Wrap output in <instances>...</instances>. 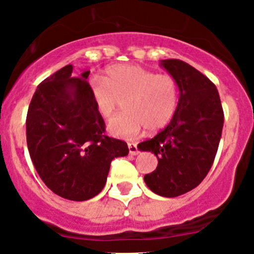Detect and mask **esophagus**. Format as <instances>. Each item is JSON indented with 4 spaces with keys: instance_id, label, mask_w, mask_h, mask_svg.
Masks as SVG:
<instances>
[{
    "instance_id": "obj_1",
    "label": "esophagus",
    "mask_w": 254,
    "mask_h": 254,
    "mask_svg": "<svg viewBox=\"0 0 254 254\" xmlns=\"http://www.w3.org/2000/svg\"><path fill=\"white\" fill-rule=\"evenodd\" d=\"M127 147H129V153L131 156H135L139 153V150H137V145L134 142H129L127 143Z\"/></svg>"
}]
</instances>
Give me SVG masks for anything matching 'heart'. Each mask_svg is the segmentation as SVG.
Returning <instances> with one entry per match:
<instances>
[{"mask_svg":"<svg viewBox=\"0 0 254 254\" xmlns=\"http://www.w3.org/2000/svg\"><path fill=\"white\" fill-rule=\"evenodd\" d=\"M96 111L104 119L112 117L124 101L125 112L108 123L118 137H134L142 131H157L172 120L178 107L179 87L171 75H161L140 65H113L103 78L88 84Z\"/></svg>","mask_w":254,"mask_h":254,"instance_id":"obj_1","label":"heart"}]
</instances>
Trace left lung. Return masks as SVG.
Instances as JSON below:
<instances>
[{"mask_svg":"<svg viewBox=\"0 0 254 254\" xmlns=\"http://www.w3.org/2000/svg\"><path fill=\"white\" fill-rule=\"evenodd\" d=\"M161 66L178 83V107L170 124L137 148L155 153L158 160L156 170L143 177L148 189L175 198L198 187L211 168L224 111L216 86L193 66L177 59L161 60Z\"/></svg>","mask_w":254,"mask_h":254,"instance_id":"left-lung-1","label":"left lung"}]
</instances>
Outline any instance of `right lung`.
Wrapping results in <instances>:
<instances>
[{
	"mask_svg": "<svg viewBox=\"0 0 254 254\" xmlns=\"http://www.w3.org/2000/svg\"><path fill=\"white\" fill-rule=\"evenodd\" d=\"M72 65L38 86L27 114V145L42 181L61 198L83 201L102 191L111 162L129 153L127 142L104 134L88 91L89 71Z\"/></svg>",
	"mask_w": 254,
	"mask_h": 254,
	"instance_id": "right-lung-1",
	"label": "right lung"
}]
</instances>
